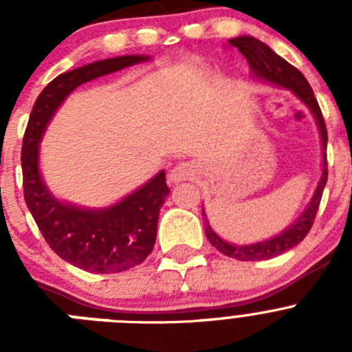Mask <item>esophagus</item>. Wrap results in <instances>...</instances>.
I'll use <instances>...</instances> for the list:
<instances>
[{"mask_svg":"<svg viewBox=\"0 0 352 352\" xmlns=\"http://www.w3.org/2000/svg\"><path fill=\"white\" fill-rule=\"evenodd\" d=\"M195 176V166L192 162H179L170 169L169 179L174 183L186 182V179H192Z\"/></svg>","mask_w":352,"mask_h":352,"instance_id":"34e87169","label":"esophagus"}]
</instances>
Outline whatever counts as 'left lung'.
I'll return each mask as SVG.
<instances>
[{
  "instance_id": "1",
  "label": "left lung",
  "mask_w": 352,
  "mask_h": 352,
  "mask_svg": "<svg viewBox=\"0 0 352 352\" xmlns=\"http://www.w3.org/2000/svg\"><path fill=\"white\" fill-rule=\"evenodd\" d=\"M232 47L238 49L241 54L247 58L248 65H250L252 72L256 74L261 79H266L273 84L284 86V88L291 89L294 95L303 100L305 104L309 105L312 114L317 120V126L321 132V141H322V176L321 182L317 185L316 194H314L312 201L307 206V210L301 213L300 219L292 223L289 229H285L282 234L275 236V238L263 241V243L256 245H247V247H236V245L226 243L220 236L214 234L211 231L210 223L206 222V236L210 239V243L227 257L238 261H264L272 259V257L280 256L284 252L291 250L292 247H296L305 239V236L309 234L312 229L314 220H316L317 210L321 204L322 190H324L326 182H328V160H326V144H328V130H326L324 118H322L321 107L317 104V98L314 96L312 88H310L309 80L305 79V76L298 70L296 67H292L291 63L280 58L278 54L272 51V49L263 43L261 40L252 38V36H238V38L229 40Z\"/></svg>"
}]
</instances>
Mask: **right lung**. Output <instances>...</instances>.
<instances>
[{
  "instance_id": "right-lung-1",
  "label": "right lung",
  "mask_w": 352,
  "mask_h": 352,
  "mask_svg": "<svg viewBox=\"0 0 352 352\" xmlns=\"http://www.w3.org/2000/svg\"><path fill=\"white\" fill-rule=\"evenodd\" d=\"M148 60L120 56L67 72L42 89L30 114L23 139L24 201L49 247L67 263L91 273H121L141 264L157 239L160 208L169 194L162 170L116 206L91 211L56 201L38 173V142L54 111L77 86Z\"/></svg>"
}]
</instances>
